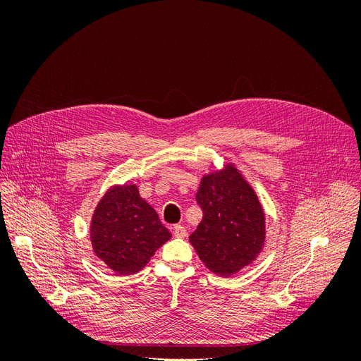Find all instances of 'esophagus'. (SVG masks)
I'll use <instances>...</instances> for the list:
<instances>
[{"instance_id": "34e87169", "label": "esophagus", "mask_w": 361, "mask_h": 361, "mask_svg": "<svg viewBox=\"0 0 361 361\" xmlns=\"http://www.w3.org/2000/svg\"><path fill=\"white\" fill-rule=\"evenodd\" d=\"M173 235L176 238H185V236H187V228H185L180 224H176L173 227Z\"/></svg>"}]
</instances>
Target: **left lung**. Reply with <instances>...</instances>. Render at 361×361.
<instances>
[{
  "instance_id": "1",
  "label": "left lung",
  "mask_w": 361,
  "mask_h": 361,
  "mask_svg": "<svg viewBox=\"0 0 361 361\" xmlns=\"http://www.w3.org/2000/svg\"><path fill=\"white\" fill-rule=\"evenodd\" d=\"M195 199L203 218L190 243L204 267L228 277L253 264L265 245V211L235 164L203 174Z\"/></svg>"
}]
</instances>
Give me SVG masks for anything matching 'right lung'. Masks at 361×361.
<instances>
[{"label": "right lung", "instance_id": "obj_1", "mask_svg": "<svg viewBox=\"0 0 361 361\" xmlns=\"http://www.w3.org/2000/svg\"><path fill=\"white\" fill-rule=\"evenodd\" d=\"M170 238L157 211L141 199L135 183L108 188L92 215L93 253L120 276L143 269Z\"/></svg>", "mask_w": 361, "mask_h": 361}]
</instances>
